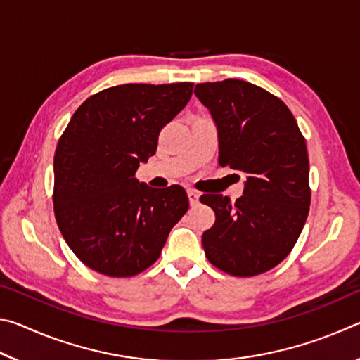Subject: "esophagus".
I'll return each instance as SVG.
<instances>
[{
    "label": "esophagus",
    "mask_w": 360,
    "mask_h": 360,
    "mask_svg": "<svg viewBox=\"0 0 360 360\" xmlns=\"http://www.w3.org/2000/svg\"><path fill=\"white\" fill-rule=\"evenodd\" d=\"M187 197H188V202H191V206H197L198 205L200 193L197 191H193V188H188Z\"/></svg>",
    "instance_id": "obj_1"
}]
</instances>
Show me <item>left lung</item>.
<instances>
[{
  "mask_svg": "<svg viewBox=\"0 0 360 360\" xmlns=\"http://www.w3.org/2000/svg\"><path fill=\"white\" fill-rule=\"evenodd\" d=\"M217 127L219 165L246 176L235 203L200 197L216 214L202 241L212 265L231 276H255L288 257L307 222L311 191L307 143L289 108L240 79L195 85Z\"/></svg>",
  "mask_w": 360,
  "mask_h": 360,
  "instance_id": "obj_1",
  "label": "left lung"
}]
</instances>
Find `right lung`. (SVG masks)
<instances>
[{
    "label": "right lung",
    "mask_w": 360,
    "mask_h": 360,
    "mask_svg": "<svg viewBox=\"0 0 360 360\" xmlns=\"http://www.w3.org/2000/svg\"><path fill=\"white\" fill-rule=\"evenodd\" d=\"M192 82L124 84L85 100L53 157V211L82 264L129 278L160 257L188 210L181 186L152 188L135 178L155 154L158 133L192 96Z\"/></svg>",
    "instance_id": "add662e5"
}]
</instances>
